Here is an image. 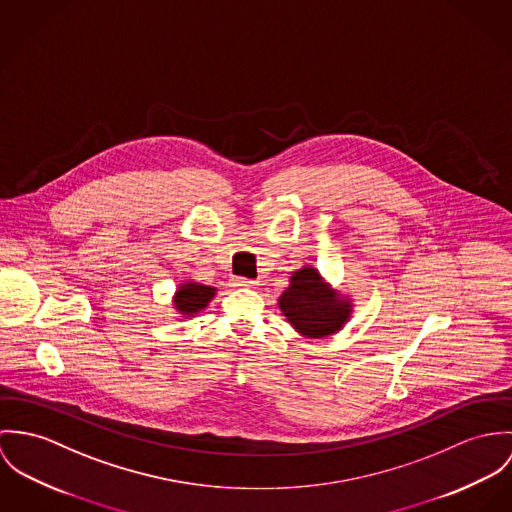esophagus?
<instances>
[{
    "label": "esophagus",
    "mask_w": 512,
    "mask_h": 512,
    "mask_svg": "<svg viewBox=\"0 0 512 512\" xmlns=\"http://www.w3.org/2000/svg\"><path fill=\"white\" fill-rule=\"evenodd\" d=\"M235 286H243V288H255V281H251V279H243V277H237L235 281H233Z\"/></svg>",
    "instance_id": "obj_1"
}]
</instances>
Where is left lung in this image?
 <instances>
[{
  "mask_svg": "<svg viewBox=\"0 0 512 512\" xmlns=\"http://www.w3.org/2000/svg\"><path fill=\"white\" fill-rule=\"evenodd\" d=\"M279 308L300 336L320 340L338 334L351 320L353 298L328 283L316 267L304 265L288 277Z\"/></svg>",
  "mask_w": 512,
  "mask_h": 512,
  "instance_id": "8db88e82",
  "label": "left lung"
}]
</instances>
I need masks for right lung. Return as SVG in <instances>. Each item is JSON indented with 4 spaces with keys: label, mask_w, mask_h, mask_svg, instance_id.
I'll use <instances>...</instances> for the list:
<instances>
[{
    "label": "right lung",
    "mask_w": 512,
    "mask_h": 512,
    "mask_svg": "<svg viewBox=\"0 0 512 512\" xmlns=\"http://www.w3.org/2000/svg\"><path fill=\"white\" fill-rule=\"evenodd\" d=\"M218 288L210 284L196 283L192 279H186L176 286L172 294V310L176 312V320H188L198 316L208 308V304L214 300Z\"/></svg>",
    "instance_id": "obj_1"
}]
</instances>
